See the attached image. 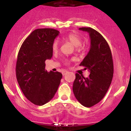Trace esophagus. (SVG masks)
Masks as SVG:
<instances>
[{
  "label": "esophagus",
  "instance_id": "34e87169",
  "mask_svg": "<svg viewBox=\"0 0 131 131\" xmlns=\"http://www.w3.org/2000/svg\"><path fill=\"white\" fill-rule=\"evenodd\" d=\"M68 73V72L67 71H63L62 74H63V76H64V75H66V74H67Z\"/></svg>",
  "mask_w": 131,
  "mask_h": 131
}]
</instances>
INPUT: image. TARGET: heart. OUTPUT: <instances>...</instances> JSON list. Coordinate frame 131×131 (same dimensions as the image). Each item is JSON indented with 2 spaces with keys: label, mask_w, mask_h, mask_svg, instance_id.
Wrapping results in <instances>:
<instances>
[{
  "label": "heart",
  "mask_w": 131,
  "mask_h": 131,
  "mask_svg": "<svg viewBox=\"0 0 131 131\" xmlns=\"http://www.w3.org/2000/svg\"><path fill=\"white\" fill-rule=\"evenodd\" d=\"M61 39L64 40V41L71 43L72 46L76 47L77 50H81L82 49V45H81L82 44V39L77 34H75V33L73 32L69 33L67 35H64L63 36H62ZM58 47H59V44H58V40H55L53 42V43H52V51L53 52H57L58 50ZM65 64H68V62L65 61Z\"/></svg>",
  "instance_id": "heart-1"
}]
</instances>
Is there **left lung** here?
<instances>
[{"label":"left lung","instance_id":"obj_1","mask_svg":"<svg viewBox=\"0 0 131 131\" xmlns=\"http://www.w3.org/2000/svg\"><path fill=\"white\" fill-rule=\"evenodd\" d=\"M89 33L91 49L79 64L88 70V78L76 74L73 91L76 99L85 107L100 102L110 88L113 76V61L108 43L98 31L92 28H80Z\"/></svg>","mask_w":131,"mask_h":131}]
</instances>
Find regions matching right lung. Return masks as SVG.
<instances>
[{"label": "right lung", "mask_w": 131, "mask_h": 131, "mask_svg": "<svg viewBox=\"0 0 131 131\" xmlns=\"http://www.w3.org/2000/svg\"><path fill=\"white\" fill-rule=\"evenodd\" d=\"M60 32L52 28L33 31L23 42L17 57L16 76L18 84L28 100L36 105H43L55 95L62 74L47 72V59L53 55L52 46Z\"/></svg>", "instance_id": "1"}]
</instances>
